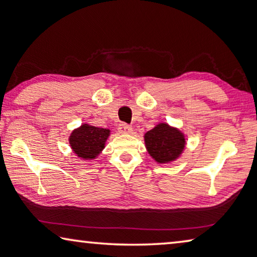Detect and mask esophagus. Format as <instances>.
I'll return each mask as SVG.
<instances>
[{
    "instance_id": "1",
    "label": "esophagus",
    "mask_w": 257,
    "mask_h": 257,
    "mask_svg": "<svg viewBox=\"0 0 257 257\" xmlns=\"http://www.w3.org/2000/svg\"><path fill=\"white\" fill-rule=\"evenodd\" d=\"M118 130H119V133H121V134H130L133 132V128L130 127L129 124L122 122V123L119 124Z\"/></svg>"
}]
</instances>
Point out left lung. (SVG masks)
<instances>
[{"mask_svg": "<svg viewBox=\"0 0 257 257\" xmlns=\"http://www.w3.org/2000/svg\"><path fill=\"white\" fill-rule=\"evenodd\" d=\"M149 154L158 163H169L181 155L186 145L185 135L168 123H159L144 136Z\"/></svg>", "mask_w": 257, "mask_h": 257, "instance_id": "1", "label": "left lung"}]
</instances>
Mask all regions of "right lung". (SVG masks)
Returning a JSON list of instances; mask_svg holds the SVG:
<instances>
[{"label": "right lung", "mask_w": 257, "mask_h": 257, "mask_svg": "<svg viewBox=\"0 0 257 257\" xmlns=\"http://www.w3.org/2000/svg\"><path fill=\"white\" fill-rule=\"evenodd\" d=\"M110 136V129L94 127L84 123L71 133L69 137L70 146L78 158L93 160L105 147L106 139Z\"/></svg>", "instance_id": "right-lung-1"}]
</instances>
